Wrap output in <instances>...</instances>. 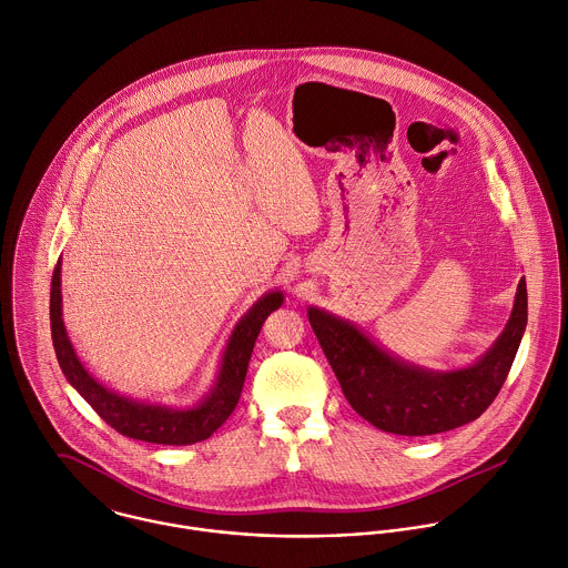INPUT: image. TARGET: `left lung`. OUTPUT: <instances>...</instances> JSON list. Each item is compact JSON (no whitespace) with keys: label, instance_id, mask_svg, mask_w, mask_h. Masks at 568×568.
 Returning a JSON list of instances; mask_svg holds the SVG:
<instances>
[{"label":"left lung","instance_id":"left-lung-1","mask_svg":"<svg viewBox=\"0 0 568 568\" xmlns=\"http://www.w3.org/2000/svg\"><path fill=\"white\" fill-rule=\"evenodd\" d=\"M310 325L347 403L374 427L396 436H432L463 427L494 403L527 329V281L518 283L511 316L494 345L460 369H429L394 356L363 327L307 307Z\"/></svg>","mask_w":568,"mask_h":568}]
</instances>
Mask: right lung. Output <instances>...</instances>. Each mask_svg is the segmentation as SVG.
<instances>
[{"mask_svg": "<svg viewBox=\"0 0 568 568\" xmlns=\"http://www.w3.org/2000/svg\"><path fill=\"white\" fill-rule=\"evenodd\" d=\"M283 301L285 296L281 290H270L258 301H254V305L234 325L210 389L187 407L123 396L105 387L85 369L63 325L61 261L54 267L50 285V332L54 354L65 381L112 429L128 438L154 445H194L210 438L234 412L243 392L258 332L265 318L278 310Z\"/></svg>", "mask_w": 568, "mask_h": 568, "instance_id": "obj_1", "label": "right lung"}]
</instances>
